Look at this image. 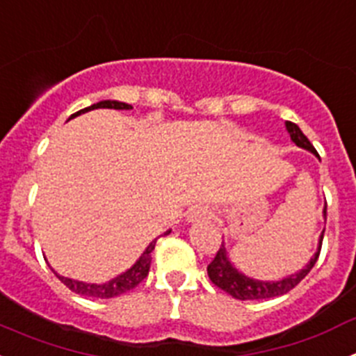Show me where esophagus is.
I'll use <instances>...</instances> for the list:
<instances>
[{"label":"esophagus","mask_w":356,"mask_h":356,"mask_svg":"<svg viewBox=\"0 0 356 356\" xmlns=\"http://www.w3.org/2000/svg\"><path fill=\"white\" fill-rule=\"evenodd\" d=\"M210 217V212L205 209V207H194L193 210H191V213H188V222H200V221H205V219H209Z\"/></svg>","instance_id":"obj_1"}]
</instances>
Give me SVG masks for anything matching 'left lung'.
<instances>
[{"label": "left lung", "mask_w": 356, "mask_h": 356, "mask_svg": "<svg viewBox=\"0 0 356 356\" xmlns=\"http://www.w3.org/2000/svg\"><path fill=\"white\" fill-rule=\"evenodd\" d=\"M287 131L291 134V139L292 143H296V146H300L303 147V149L310 151V153H314V155L319 159L317 151L314 149L310 140L305 137V134L300 130L298 124L287 121ZM323 217H325V221H326V203H325V210H323ZM323 235H325V229L321 232L317 251L314 253L310 262H308L301 271L285 276V278L282 280H276V282H266V280L251 278V276L238 271L237 267L232 264V260H229L228 251H226L225 242H222V246L219 248V251H217L216 259H213L212 262L209 264V267H207L209 278L212 280L213 285H217L219 289L228 292V294L232 296V298H235V300H266V298H275V296L287 294L291 289H294L296 285L300 284L301 280L310 273L314 264L317 262L321 253V244H323Z\"/></svg>", "instance_id": "left-lung-1"}]
</instances>
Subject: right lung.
<instances>
[{
    "label": "right lung",
    "instance_id": "1",
    "mask_svg": "<svg viewBox=\"0 0 356 356\" xmlns=\"http://www.w3.org/2000/svg\"><path fill=\"white\" fill-rule=\"evenodd\" d=\"M96 108L130 110V108H134V106L128 105V103L115 102V99H103V102L94 103V105L87 106V108L78 110L76 114H72L69 119L76 118V115L85 114V112H89V110H96ZM168 234H171V229H168V232H165L163 235H168ZM155 242H156V238L153 242H149V246L143 251V254H140L139 259H137V262H135L130 269H127L124 273L118 275L115 278L108 280V282H105V284H85V282H80V280H72V278H67V276H60L56 271H53V273L58 276V280H60L62 284L67 285V287L71 289L72 292H76V294L87 296V298H102V300H106V298H114V296L124 294V292L131 291V289L137 287V285H139L140 282L146 278L147 273H149L151 251L155 250Z\"/></svg>",
    "mask_w": 356,
    "mask_h": 356
}]
</instances>
